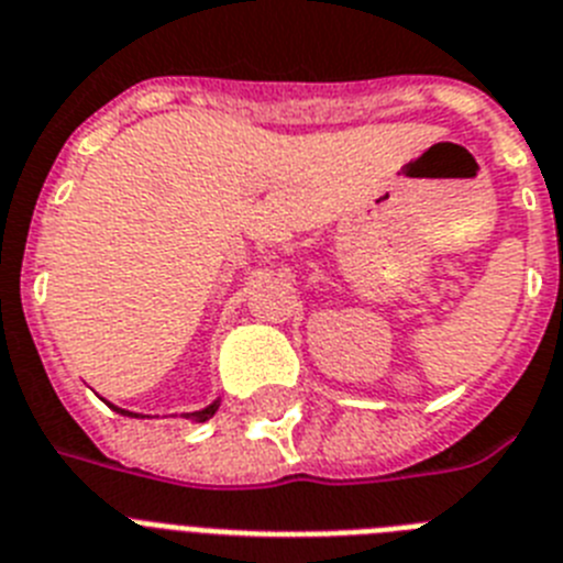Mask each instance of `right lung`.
<instances>
[{
  "label": "right lung",
  "instance_id": "1",
  "mask_svg": "<svg viewBox=\"0 0 563 563\" xmlns=\"http://www.w3.org/2000/svg\"><path fill=\"white\" fill-rule=\"evenodd\" d=\"M107 402V399H104ZM110 405L112 410H115V413H121V417H133V419H144L141 417V413H133V410H124V408H119V405H112V402H107ZM218 408H221V397L218 399H212V402L207 405V408H200V410H189V413H184V419H189V422H207V419H212L214 413H218Z\"/></svg>",
  "mask_w": 563,
  "mask_h": 563
}]
</instances>
